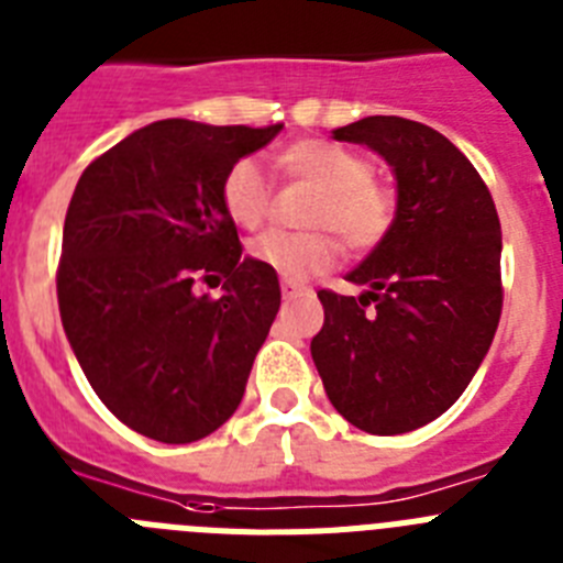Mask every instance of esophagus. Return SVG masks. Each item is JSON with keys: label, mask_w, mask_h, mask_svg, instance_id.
Returning a JSON list of instances; mask_svg holds the SVG:
<instances>
[{"label": "esophagus", "mask_w": 563, "mask_h": 563, "mask_svg": "<svg viewBox=\"0 0 563 563\" xmlns=\"http://www.w3.org/2000/svg\"><path fill=\"white\" fill-rule=\"evenodd\" d=\"M280 291H283V297H297V294L308 291V288L297 280H280Z\"/></svg>", "instance_id": "esophagus-1"}]
</instances>
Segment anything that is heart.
<instances>
[{"instance_id":"b5f03b06","label":"heart","mask_w":563,"mask_h":563,"mask_svg":"<svg viewBox=\"0 0 563 563\" xmlns=\"http://www.w3.org/2000/svg\"><path fill=\"white\" fill-rule=\"evenodd\" d=\"M277 168L288 179L319 187L308 224L339 232L347 250L369 252L382 246L395 227L398 196L373 176V162L353 148L328 140H300L277 154ZM221 205L244 230H255L269 210V185L255 159H238L221 181ZM339 255L336 235L313 232H263L250 244L252 261L288 280L319 275Z\"/></svg>"}]
</instances>
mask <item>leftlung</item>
I'll return each instance as SVG.
<instances>
[{
	"label": "left lung",
	"instance_id": "left-lung-1",
	"mask_svg": "<svg viewBox=\"0 0 563 563\" xmlns=\"http://www.w3.org/2000/svg\"><path fill=\"white\" fill-rule=\"evenodd\" d=\"M333 140L373 148L398 179V216L347 275L362 297L317 291L311 356L336 412L369 434H404L457 401L503 313V230L477 168L440 131L364 118Z\"/></svg>",
	"mask_w": 563,
	"mask_h": 563
}]
</instances>
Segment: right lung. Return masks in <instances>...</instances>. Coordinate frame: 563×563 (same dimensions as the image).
<instances>
[{"instance_id":"right-lung-1","label":"right lung","mask_w":563,"mask_h":563,"mask_svg":"<svg viewBox=\"0 0 563 563\" xmlns=\"http://www.w3.org/2000/svg\"><path fill=\"white\" fill-rule=\"evenodd\" d=\"M280 129L159 120L75 185L55 275L60 322L100 401L145 438L194 443L244 398L280 283L241 255L221 181ZM221 279V298L195 291Z\"/></svg>"}]
</instances>
